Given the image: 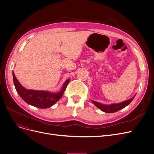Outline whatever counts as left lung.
Segmentation results:
<instances>
[{
  "mask_svg": "<svg viewBox=\"0 0 154 154\" xmlns=\"http://www.w3.org/2000/svg\"><path fill=\"white\" fill-rule=\"evenodd\" d=\"M135 95L131 97L130 99L126 100L125 101H123L122 103H117V104H111L109 105H106V104H103L101 103H99L98 102L94 101H92L93 104H94L96 106H97L98 108H99L101 111L105 112H108V113H112V112H116L120 109H122L124 108H125L126 106H128L133 99V98L135 97Z\"/></svg>",
  "mask_w": 154,
  "mask_h": 154,
  "instance_id": "8db88e82",
  "label": "left lung"
}]
</instances>
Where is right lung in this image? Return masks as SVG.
Returning <instances> with one entry per match:
<instances>
[{
    "label": "right lung",
    "mask_w": 154,
    "mask_h": 154,
    "mask_svg": "<svg viewBox=\"0 0 154 154\" xmlns=\"http://www.w3.org/2000/svg\"><path fill=\"white\" fill-rule=\"evenodd\" d=\"M13 81L16 91L24 101L31 106L39 108H48L55 104L60 99L64 93L70 80L68 79L63 84L61 91L58 93H52L45 91H35L26 89L19 82L14 72H12Z\"/></svg>",
    "instance_id": "1"
}]
</instances>
